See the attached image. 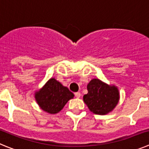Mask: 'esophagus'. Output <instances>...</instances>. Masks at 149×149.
Segmentation results:
<instances>
[{"instance_id":"34e87169","label":"esophagus","mask_w":149,"mask_h":149,"mask_svg":"<svg viewBox=\"0 0 149 149\" xmlns=\"http://www.w3.org/2000/svg\"><path fill=\"white\" fill-rule=\"evenodd\" d=\"M74 95H75L76 98H80L81 97V93H79V92H77V93H74Z\"/></svg>"}]
</instances>
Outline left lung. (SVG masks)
<instances>
[{"instance_id":"left-lung-1","label":"left lung","mask_w":149,"mask_h":149,"mask_svg":"<svg viewBox=\"0 0 149 149\" xmlns=\"http://www.w3.org/2000/svg\"><path fill=\"white\" fill-rule=\"evenodd\" d=\"M88 93L84 95V101L93 113L106 115L111 112L119 100V89L100 81L93 79L87 85Z\"/></svg>"}]
</instances>
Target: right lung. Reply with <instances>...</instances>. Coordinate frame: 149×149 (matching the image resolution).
I'll use <instances>...</instances> for the list:
<instances>
[{
	"label": "right lung",
	"mask_w": 149,
	"mask_h": 149,
	"mask_svg": "<svg viewBox=\"0 0 149 149\" xmlns=\"http://www.w3.org/2000/svg\"><path fill=\"white\" fill-rule=\"evenodd\" d=\"M74 94L55 78H51L42 88L36 92V101L40 108L48 113H57Z\"/></svg>",
	"instance_id": "add662e5"
}]
</instances>
